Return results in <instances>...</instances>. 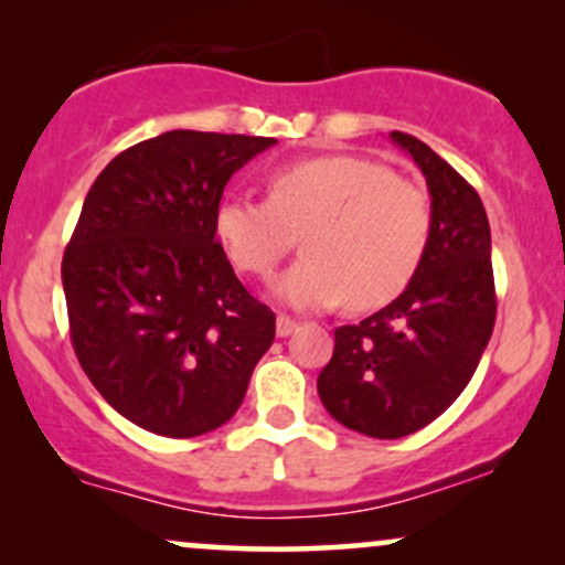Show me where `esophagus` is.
I'll use <instances>...</instances> for the list:
<instances>
[{
  "mask_svg": "<svg viewBox=\"0 0 565 565\" xmlns=\"http://www.w3.org/2000/svg\"><path fill=\"white\" fill-rule=\"evenodd\" d=\"M297 329V321H291L289 316H278L276 319V334L278 337H289Z\"/></svg>",
  "mask_w": 565,
  "mask_h": 565,
  "instance_id": "obj_1",
  "label": "esophagus"
}]
</instances>
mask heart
Here are the masks:
<instances>
[{
  "label": "heart",
  "instance_id": "b5f03b06",
  "mask_svg": "<svg viewBox=\"0 0 565 565\" xmlns=\"http://www.w3.org/2000/svg\"><path fill=\"white\" fill-rule=\"evenodd\" d=\"M215 231L231 263L257 278L274 276L305 233V260L274 284L289 308H377L417 276L433 206L425 188L382 161L337 153L278 167L268 199H223Z\"/></svg>",
  "mask_w": 565,
  "mask_h": 565
}]
</instances>
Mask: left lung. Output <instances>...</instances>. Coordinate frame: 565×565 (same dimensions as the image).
Listing matches in <instances>:
<instances>
[{
	"mask_svg": "<svg viewBox=\"0 0 565 565\" xmlns=\"http://www.w3.org/2000/svg\"><path fill=\"white\" fill-rule=\"evenodd\" d=\"M425 174L433 236L391 305L334 332L321 404L369 438H404L449 408L476 374L497 319L489 217L468 180L406 132H391Z\"/></svg>",
	"mask_w": 565,
	"mask_h": 565,
	"instance_id": "obj_1",
	"label": "left lung"
}]
</instances>
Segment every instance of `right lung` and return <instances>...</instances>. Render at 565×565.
<instances>
[{"mask_svg":"<svg viewBox=\"0 0 565 565\" xmlns=\"http://www.w3.org/2000/svg\"><path fill=\"white\" fill-rule=\"evenodd\" d=\"M274 142L172 129L121 151L84 199L63 255L71 342L97 393L142 430L225 425L274 345V310L215 238L231 174Z\"/></svg>","mask_w":565,"mask_h":565,"instance_id":"right-lung-1","label":"right lung"}]
</instances>
